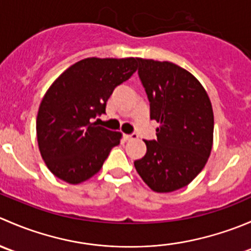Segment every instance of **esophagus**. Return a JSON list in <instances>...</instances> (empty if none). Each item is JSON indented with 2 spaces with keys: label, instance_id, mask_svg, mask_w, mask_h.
I'll use <instances>...</instances> for the list:
<instances>
[{
  "label": "esophagus",
  "instance_id": "esophagus-1",
  "mask_svg": "<svg viewBox=\"0 0 251 251\" xmlns=\"http://www.w3.org/2000/svg\"><path fill=\"white\" fill-rule=\"evenodd\" d=\"M124 137H125L126 141H132V140H136L138 136H137V133H131V135H125Z\"/></svg>",
  "mask_w": 251,
  "mask_h": 251
}]
</instances>
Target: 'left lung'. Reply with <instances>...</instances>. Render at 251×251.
I'll list each match as a JSON object with an SVG mask.
<instances>
[{
  "label": "left lung",
  "instance_id": "8db88e82",
  "mask_svg": "<svg viewBox=\"0 0 251 251\" xmlns=\"http://www.w3.org/2000/svg\"><path fill=\"white\" fill-rule=\"evenodd\" d=\"M138 76L160 123L156 140L144 141L147 153L135 168L151 189L168 193L186 187L204 169L214 138V113L201 83L170 62L137 58Z\"/></svg>",
  "mask_w": 251,
  "mask_h": 251
}]
</instances>
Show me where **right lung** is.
Wrapping results in <instances>:
<instances>
[{"label": "right lung", "mask_w": 251, "mask_h": 251, "mask_svg": "<svg viewBox=\"0 0 251 251\" xmlns=\"http://www.w3.org/2000/svg\"><path fill=\"white\" fill-rule=\"evenodd\" d=\"M136 70L137 58H86L50 85L37 113L36 133L42 159L54 176L77 184L100 170L121 133L92 119L105 113L114 88Z\"/></svg>", "instance_id": "right-lung-1"}]
</instances>
